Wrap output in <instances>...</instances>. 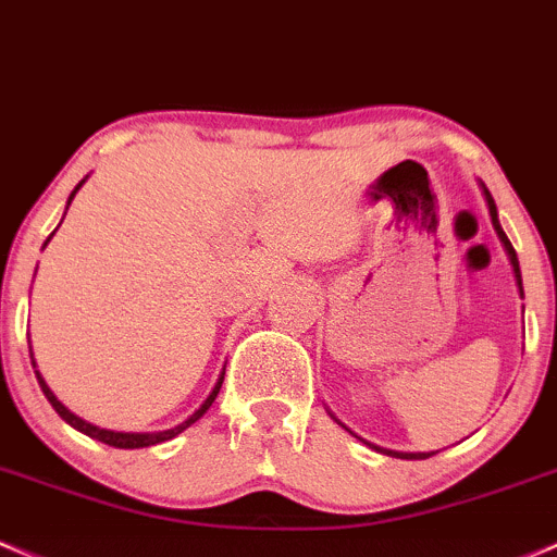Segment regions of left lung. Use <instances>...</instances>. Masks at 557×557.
<instances>
[{
  "mask_svg": "<svg viewBox=\"0 0 557 557\" xmlns=\"http://www.w3.org/2000/svg\"><path fill=\"white\" fill-rule=\"evenodd\" d=\"M485 200H488L491 221H494L496 232H499L502 243H505L507 253H510V261H512V267H515V277H518V285H520V267H518V256H515V248H512V245H510V239H507V234L502 232V226H499V219H496V205H494V200H491V195H488V191H485ZM520 294H523V288H520ZM386 454H389V456H397V459H430V456H432V454H437V450H432V454H397V450H386Z\"/></svg>",
  "mask_w": 557,
  "mask_h": 557,
  "instance_id": "obj_1",
  "label": "left lung"
}]
</instances>
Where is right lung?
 Wrapping results in <instances>:
<instances>
[{
    "mask_svg": "<svg viewBox=\"0 0 557 557\" xmlns=\"http://www.w3.org/2000/svg\"><path fill=\"white\" fill-rule=\"evenodd\" d=\"M82 184H85V181H79V184H77V189H79ZM77 189H74V191H72V197H69V205H72L74 195H77ZM47 239H50V237H47ZM45 245H47V243H45ZM32 362H34V357H32ZM37 379H39V386H42L45 397H47V400H50V406L55 408V411H58V417H61L63 421H69V424H72L74 430L85 432V435L96 437V441L107 443V446H114V448H146V446H157V443H165V441H171V437L181 435V432H184L186 426H191V424H195V421L200 419L202 413L208 411L210 406H213L215 395H219V389H221V382H224V373H221L219 384L213 386V392H210V395H208V400H205L202 406L197 408V411L191 413L189 419H186V421H181L178 426H173V430H165V432H111V430H98V426L87 424V421H82L79 417H74V413L69 411V408L63 406V403L58 400L55 395H52V392H50V386H47V384H45V379L39 376V371H37Z\"/></svg>",
    "mask_w": 557,
    "mask_h": 557,
    "instance_id": "add662e5",
    "label": "right lung"
}]
</instances>
